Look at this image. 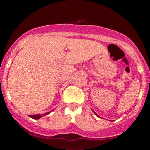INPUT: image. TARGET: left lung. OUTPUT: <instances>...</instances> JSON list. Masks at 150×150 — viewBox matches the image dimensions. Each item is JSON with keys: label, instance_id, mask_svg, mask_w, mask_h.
Listing matches in <instances>:
<instances>
[{"label": "left lung", "instance_id": "left-lung-1", "mask_svg": "<svg viewBox=\"0 0 150 150\" xmlns=\"http://www.w3.org/2000/svg\"><path fill=\"white\" fill-rule=\"evenodd\" d=\"M95 115H96V116H98V115H97V114H96V113H95ZM98 117H99V116H98Z\"/></svg>", "mask_w": 150, "mask_h": 150}]
</instances>
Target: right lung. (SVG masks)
<instances>
[{
  "instance_id": "right-lung-1",
  "label": "right lung",
  "mask_w": 150,
  "mask_h": 150,
  "mask_svg": "<svg viewBox=\"0 0 150 150\" xmlns=\"http://www.w3.org/2000/svg\"><path fill=\"white\" fill-rule=\"evenodd\" d=\"M52 111H50V112H46V113H43V114H36V115H29V117L32 118V119H34V120H38V119H40V118L43 117V116H46V115L49 114V113H50V112H52Z\"/></svg>"
}]
</instances>
